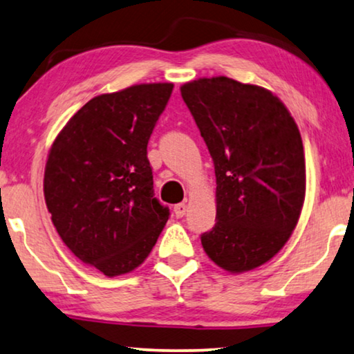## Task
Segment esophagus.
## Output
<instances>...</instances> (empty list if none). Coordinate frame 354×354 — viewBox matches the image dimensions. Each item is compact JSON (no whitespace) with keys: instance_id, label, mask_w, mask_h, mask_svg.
Wrapping results in <instances>:
<instances>
[{"instance_id":"esophagus-1","label":"esophagus","mask_w":354,"mask_h":354,"mask_svg":"<svg viewBox=\"0 0 354 354\" xmlns=\"http://www.w3.org/2000/svg\"><path fill=\"white\" fill-rule=\"evenodd\" d=\"M187 212V203H178V205H175V215L176 218H183L184 215H186Z\"/></svg>"}]
</instances>
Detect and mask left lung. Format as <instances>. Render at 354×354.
I'll use <instances>...</instances> for the list:
<instances>
[{"label": "left lung", "mask_w": 354, "mask_h": 354, "mask_svg": "<svg viewBox=\"0 0 354 354\" xmlns=\"http://www.w3.org/2000/svg\"><path fill=\"white\" fill-rule=\"evenodd\" d=\"M181 96L215 163L216 223L203 250L231 274L255 270L286 245L305 202L297 123L270 89L227 77L184 83Z\"/></svg>", "instance_id": "1"}]
</instances>
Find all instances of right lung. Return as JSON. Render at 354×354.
I'll return each instance as SVG.
<instances>
[{
	"label": "right lung",
	"mask_w": 354,
	"mask_h": 354,
	"mask_svg": "<svg viewBox=\"0 0 354 354\" xmlns=\"http://www.w3.org/2000/svg\"><path fill=\"white\" fill-rule=\"evenodd\" d=\"M173 83L133 84L88 101L54 139L43 191L73 255L115 277L142 265L168 221L153 197L147 142Z\"/></svg>",
	"instance_id": "right-lung-1"
}]
</instances>
